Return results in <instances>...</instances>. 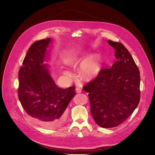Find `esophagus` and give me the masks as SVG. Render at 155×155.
<instances>
[{"label":"esophagus","mask_w":155,"mask_h":155,"mask_svg":"<svg viewBox=\"0 0 155 155\" xmlns=\"http://www.w3.org/2000/svg\"><path fill=\"white\" fill-rule=\"evenodd\" d=\"M75 91H76L77 93H80L81 92V87L80 86L77 87L76 89H75Z\"/></svg>","instance_id":"34e87169"}]
</instances>
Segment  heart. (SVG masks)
<instances>
[{
	"mask_svg": "<svg viewBox=\"0 0 155 155\" xmlns=\"http://www.w3.org/2000/svg\"><path fill=\"white\" fill-rule=\"evenodd\" d=\"M81 62L80 66V72L83 77L86 79H91L99 75L100 73L102 66V60L100 56H84L79 58L74 56L71 58L68 61L69 64H72L76 62ZM63 74L66 76L71 75V72L68 70L63 71Z\"/></svg>",
	"mask_w": 155,
	"mask_h": 155,
	"instance_id": "heart-1",
	"label": "heart"
}]
</instances>
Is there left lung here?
Returning a JSON list of instances; mask_svg holds the SVG:
<instances>
[{
	"mask_svg": "<svg viewBox=\"0 0 155 155\" xmlns=\"http://www.w3.org/2000/svg\"><path fill=\"white\" fill-rule=\"evenodd\" d=\"M114 48L117 61L111 68L103 69L83 87L89 93L91 113L99 126L116 127L132 115L140 97V72L121 43L107 40Z\"/></svg>",
	"mask_w": 155,
	"mask_h": 155,
	"instance_id": "8db88e82",
	"label": "left lung"
}]
</instances>
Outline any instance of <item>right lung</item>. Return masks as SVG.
I'll return each mask as SVG.
<instances>
[{
    "label": "right lung",
    "instance_id": "obj_1",
    "mask_svg": "<svg viewBox=\"0 0 155 155\" xmlns=\"http://www.w3.org/2000/svg\"><path fill=\"white\" fill-rule=\"evenodd\" d=\"M51 38L33 43L18 73V98L32 120L47 129L60 126L65 121L67 107L75 95V87H59L44 61L48 58Z\"/></svg>",
    "mask_w": 155,
    "mask_h": 155
}]
</instances>
